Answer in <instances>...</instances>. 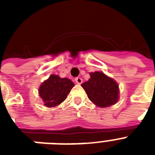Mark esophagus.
I'll list each match as a JSON object with an SVG mask.
<instances>
[{
  "mask_svg": "<svg viewBox=\"0 0 155 155\" xmlns=\"http://www.w3.org/2000/svg\"><path fill=\"white\" fill-rule=\"evenodd\" d=\"M75 83H76V84H81L83 83V80L80 77L75 78Z\"/></svg>",
  "mask_w": 155,
  "mask_h": 155,
  "instance_id": "esophagus-1",
  "label": "esophagus"
}]
</instances>
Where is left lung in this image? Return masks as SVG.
Returning <instances> with one entry per match:
<instances>
[{
    "label": "left lung",
    "instance_id": "obj_1",
    "mask_svg": "<svg viewBox=\"0 0 155 155\" xmlns=\"http://www.w3.org/2000/svg\"><path fill=\"white\" fill-rule=\"evenodd\" d=\"M81 86L88 99L101 108L113 105L119 99L117 83L101 71L90 73L89 80Z\"/></svg>",
    "mask_w": 155,
    "mask_h": 155
}]
</instances>
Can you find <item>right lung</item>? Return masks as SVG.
Instances as JSON below:
<instances>
[{"label":"right lung","mask_w":155,"mask_h":155,"mask_svg":"<svg viewBox=\"0 0 155 155\" xmlns=\"http://www.w3.org/2000/svg\"><path fill=\"white\" fill-rule=\"evenodd\" d=\"M74 86V83L68 78L51 75L40 85L39 97L44 102L45 106L49 108L55 107L65 101Z\"/></svg>","instance_id":"right-lung-1"}]
</instances>
